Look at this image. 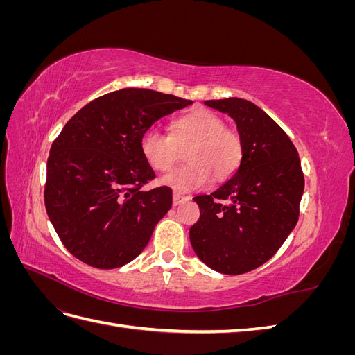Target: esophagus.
<instances>
[{"instance_id": "esophagus-1", "label": "esophagus", "mask_w": 355, "mask_h": 355, "mask_svg": "<svg viewBox=\"0 0 355 355\" xmlns=\"http://www.w3.org/2000/svg\"><path fill=\"white\" fill-rule=\"evenodd\" d=\"M187 200H189L188 196H182V194H179V192H175V194H173V206H178V204L184 202Z\"/></svg>"}]
</instances>
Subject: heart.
Wrapping results in <instances>:
<instances>
[{
	"label": "heart",
	"mask_w": 355,
	"mask_h": 355,
	"mask_svg": "<svg viewBox=\"0 0 355 355\" xmlns=\"http://www.w3.org/2000/svg\"><path fill=\"white\" fill-rule=\"evenodd\" d=\"M185 149V166L161 179L178 192H191L213 182L222 184L234 176L243 159V142L237 132L225 127L223 118L206 108H194L171 118L168 136L148 130L139 149L146 164L158 173H166Z\"/></svg>",
	"instance_id": "heart-1"
}]
</instances>
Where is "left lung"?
<instances>
[{
    "label": "left lung",
    "mask_w": 355,
    "mask_h": 355,
    "mask_svg": "<svg viewBox=\"0 0 355 355\" xmlns=\"http://www.w3.org/2000/svg\"><path fill=\"white\" fill-rule=\"evenodd\" d=\"M204 103L234 118L243 159L218 191L192 198L200 219L189 240L211 270L240 275L270 261L295 228L304 171L293 142L259 106L239 98Z\"/></svg>",
    "instance_id": "8db88e82"
}]
</instances>
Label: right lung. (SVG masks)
<instances>
[{"instance_id":"1","label":"right lung","mask_w":355,"mask_h":355,"mask_svg":"<svg viewBox=\"0 0 355 355\" xmlns=\"http://www.w3.org/2000/svg\"><path fill=\"white\" fill-rule=\"evenodd\" d=\"M191 103L121 89L83 106L62 128L47 159L44 202L60 241L77 259L112 270L145 249L171 207V189H142L155 173L139 142L161 116Z\"/></svg>"}]
</instances>
